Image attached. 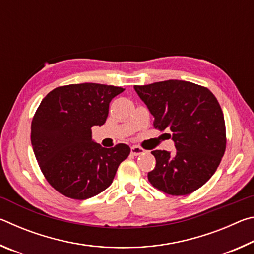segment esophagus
Returning <instances> with one entry per match:
<instances>
[{
  "instance_id": "34e87169",
  "label": "esophagus",
  "mask_w": 254,
  "mask_h": 254,
  "mask_svg": "<svg viewBox=\"0 0 254 254\" xmlns=\"http://www.w3.org/2000/svg\"><path fill=\"white\" fill-rule=\"evenodd\" d=\"M144 152H145L144 149L136 147V145H133V147H131V153L133 154V156H140V154H142Z\"/></svg>"
}]
</instances>
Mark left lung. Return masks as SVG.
Segmentation results:
<instances>
[{
    "label": "left lung",
    "instance_id": "1",
    "mask_svg": "<svg viewBox=\"0 0 254 254\" xmlns=\"http://www.w3.org/2000/svg\"><path fill=\"white\" fill-rule=\"evenodd\" d=\"M153 115V126L168 130L176 151L153 150L156 167L148 174L153 187L166 194L188 195L203 186L224 156V115L208 88L190 81L169 79L134 86Z\"/></svg>",
    "mask_w": 254,
    "mask_h": 254
}]
</instances>
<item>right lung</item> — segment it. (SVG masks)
Segmentation results:
<instances>
[{"label": "right lung", "instance_id": "1", "mask_svg": "<svg viewBox=\"0 0 254 254\" xmlns=\"http://www.w3.org/2000/svg\"><path fill=\"white\" fill-rule=\"evenodd\" d=\"M123 91L112 85L71 84L41 101L32 120L31 144L42 174L60 194L72 199L100 194L130 154L124 143L103 148L91 130L105 123L111 101Z\"/></svg>", "mask_w": 254, "mask_h": 254}]
</instances>
